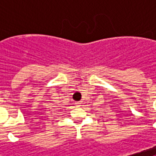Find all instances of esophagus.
Here are the masks:
<instances>
[{"instance_id":"obj_1","label":"esophagus","mask_w":156,"mask_h":156,"mask_svg":"<svg viewBox=\"0 0 156 156\" xmlns=\"http://www.w3.org/2000/svg\"><path fill=\"white\" fill-rule=\"evenodd\" d=\"M75 105H76V106H77V107H79V106H80V105H81V103H80V102H76V103H75Z\"/></svg>"}]
</instances>
